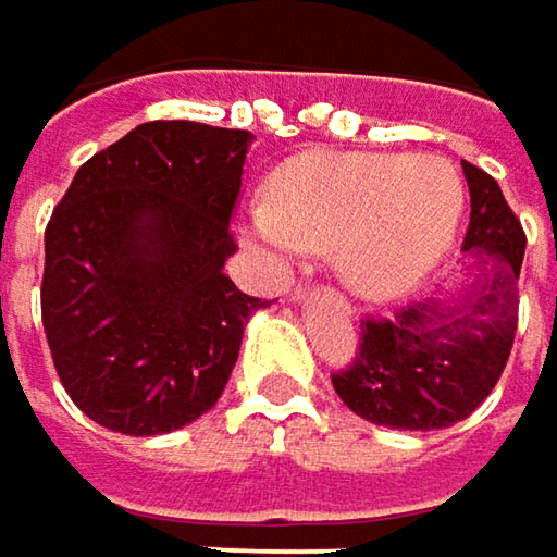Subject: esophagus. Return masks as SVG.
<instances>
[{"instance_id":"1","label":"esophagus","mask_w":557,"mask_h":557,"mask_svg":"<svg viewBox=\"0 0 557 557\" xmlns=\"http://www.w3.org/2000/svg\"><path fill=\"white\" fill-rule=\"evenodd\" d=\"M295 298L300 300V298H304V295H300V292H298V295H295ZM345 310H348V313H351V307H348V304H345Z\"/></svg>"}]
</instances>
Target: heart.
I'll return each mask as SVG.
<instances>
[{
    "label": "heart",
    "mask_w": 557,
    "mask_h": 557,
    "mask_svg": "<svg viewBox=\"0 0 557 557\" xmlns=\"http://www.w3.org/2000/svg\"><path fill=\"white\" fill-rule=\"evenodd\" d=\"M462 219V180L434 154L307 151L272 177V202L247 219V237L278 269L310 250L336 253L351 292L393 300L447 257Z\"/></svg>",
    "instance_id": "obj_1"
}]
</instances>
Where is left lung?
<instances>
[{
  "instance_id": "left-lung-1",
  "label": "left lung",
  "mask_w": 557,
  "mask_h": 557,
  "mask_svg": "<svg viewBox=\"0 0 557 557\" xmlns=\"http://www.w3.org/2000/svg\"><path fill=\"white\" fill-rule=\"evenodd\" d=\"M469 278L457 298L416 300L389 320H361V348L333 374L338 399L364 421L399 431H434L469 418L510 358L517 336V278L527 234L500 186L462 161Z\"/></svg>"
}]
</instances>
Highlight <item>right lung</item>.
Wrapping results in <instances>:
<instances>
[{
    "instance_id": "1",
    "label": "right lung",
    "mask_w": 557,
    "mask_h": 557,
    "mask_svg": "<svg viewBox=\"0 0 557 557\" xmlns=\"http://www.w3.org/2000/svg\"><path fill=\"white\" fill-rule=\"evenodd\" d=\"M253 136L141 123L88 158L44 234L40 313L72 403L116 434L206 416L265 307L224 272L227 221Z\"/></svg>"
}]
</instances>
